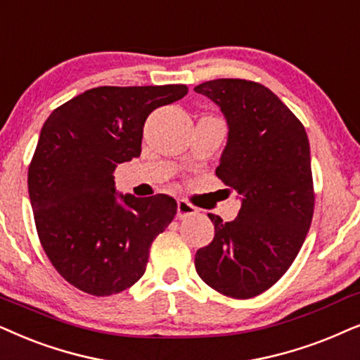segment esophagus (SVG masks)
<instances>
[{"instance_id": "34e87169", "label": "esophagus", "mask_w": 360, "mask_h": 360, "mask_svg": "<svg viewBox=\"0 0 360 360\" xmlns=\"http://www.w3.org/2000/svg\"><path fill=\"white\" fill-rule=\"evenodd\" d=\"M197 213H198V208L186 202V200H179V202H176V217H179L180 220L186 217H193V214Z\"/></svg>"}]
</instances>
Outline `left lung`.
Wrapping results in <instances>:
<instances>
[{
	"label": "left lung",
	"mask_w": 360,
	"mask_h": 360,
	"mask_svg": "<svg viewBox=\"0 0 360 360\" xmlns=\"http://www.w3.org/2000/svg\"><path fill=\"white\" fill-rule=\"evenodd\" d=\"M195 92L221 107L228 143L217 176L241 195L233 221L208 213L214 238L195 255L198 276L223 296L250 300L283 278L314 213L309 140L301 120L263 84L214 79Z\"/></svg>",
	"instance_id": "1"
}]
</instances>
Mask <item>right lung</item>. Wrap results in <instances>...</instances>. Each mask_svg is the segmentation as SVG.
Instances as JSON below:
<instances>
[{
    "mask_svg": "<svg viewBox=\"0 0 360 360\" xmlns=\"http://www.w3.org/2000/svg\"><path fill=\"white\" fill-rule=\"evenodd\" d=\"M184 84L89 89L51 112L27 169L37 236L60 276L92 296L122 292L146 273L170 225L169 195L115 200L114 172L142 152L143 124L186 96Z\"/></svg>",
    "mask_w": 360,
    "mask_h": 360,
    "instance_id": "right-lung-1",
    "label": "right lung"
}]
</instances>
